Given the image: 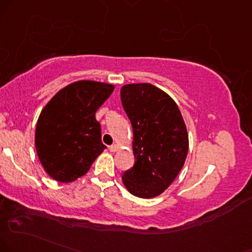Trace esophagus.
I'll list each match as a JSON object with an SVG mask.
<instances>
[{"label":"esophagus","mask_w":252,"mask_h":252,"mask_svg":"<svg viewBox=\"0 0 252 252\" xmlns=\"http://www.w3.org/2000/svg\"><path fill=\"white\" fill-rule=\"evenodd\" d=\"M118 150H119V146H118V145L114 144V145H111L110 146V151L111 152H117Z\"/></svg>","instance_id":"esophagus-1"}]
</instances>
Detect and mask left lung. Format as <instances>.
<instances>
[{
    "label": "left lung",
    "mask_w": 252,
    "mask_h": 252,
    "mask_svg": "<svg viewBox=\"0 0 252 252\" xmlns=\"http://www.w3.org/2000/svg\"><path fill=\"white\" fill-rule=\"evenodd\" d=\"M121 104L133 128L135 162L123 174L129 192L160 195L178 176L188 153V134L178 105L152 84L121 88Z\"/></svg>",
    "instance_id": "8db88e82"
}]
</instances>
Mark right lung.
<instances>
[{"mask_svg":"<svg viewBox=\"0 0 252 252\" xmlns=\"http://www.w3.org/2000/svg\"><path fill=\"white\" fill-rule=\"evenodd\" d=\"M111 84L80 80L62 89L40 112L35 145L52 179L71 182L88 173L106 148L95 112L110 97Z\"/></svg>","mask_w":252,"mask_h":252,"instance_id":"right-lung-1","label":"right lung"}]
</instances>
